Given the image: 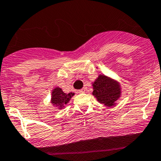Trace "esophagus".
Returning a JSON list of instances; mask_svg holds the SVG:
<instances>
[{
    "instance_id": "obj_1",
    "label": "esophagus",
    "mask_w": 161,
    "mask_h": 161,
    "mask_svg": "<svg viewBox=\"0 0 161 161\" xmlns=\"http://www.w3.org/2000/svg\"><path fill=\"white\" fill-rule=\"evenodd\" d=\"M85 91H86V88H82V89L79 90V92H80V93H85Z\"/></svg>"
}]
</instances>
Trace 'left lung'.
Masks as SVG:
<instances>
[{"label":"left lung","instance_id":"obj_1","mask_svg":"<svg viewBox=\"0 0 161 161\" xmlns=\"http://www.w3.org/2000/svg\"><path fill=\"white\" fill-rule=\"evenodd\" d=\"M92 95L97 101L107 107H114L122 96V87L116 80L99 74L92 82Z\"/></svg>","mask_w":161,"mask_h":161}]
</instances>
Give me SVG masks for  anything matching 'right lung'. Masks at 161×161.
Here are the masks:
<instances>
[{
	"mask_svg": "<svg viewBox=\"0 0 161 161\" xmlns=\"http://www.w3.org/2000/svg\"><path fill=\"white\" fill-rule=\"evenodd\" d=\"M75 95L74 92L65 93L59 87H55L51 92L50 103L57 107L58 110L63 109L65 105L70 101L71 98Z\"/></svg>",
	"mask_w": 161,
	"mask_h": 161,
	"instance_id": "1",
	"label": "right lung"
}]
</instances>
